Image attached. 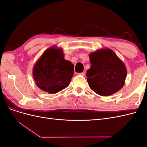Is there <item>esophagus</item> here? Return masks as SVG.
Here are the masks:
<instances>
[{
    "instance_id": "esophagus-1",
    "label": "esophagus",
    "mask_w": 147,
    "mask_h": 147,
    "mask_svg": "<svg viewBox=\"0 0 147 147\" xmlns=\"http://www.w3.org/2000/svg\"><path fill=\"white\" fill-rule=\"evenodd\" d=\"M78 74L80 75H82V76H85V73H84V72L79 73V74Z\"/></svg>"
}]
</instances>
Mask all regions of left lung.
Instances as JSON below:
<instances>
[{"label":"left lung","mask_w":147,"mask_h":147,"mask_svg":"<svg viewBox=\"0 0 147 147\" xmlns=\"http://www.w3.org/2000/svg\"><path fill=\"white\" fill-rule=\"evenodd\" d=\"M91 67L86 72L91 90L102 96L112 95L124 84L127 75L125 65L110 49H100L90 55Z\"/></svg>","instance_id":"obj_1"}]
</instances>
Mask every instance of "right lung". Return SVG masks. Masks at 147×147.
<instances>
[{
    "instance_id": "right-lung-1",
    "label": "right lung",
    "mask_w": 147,
    "mask_h": 147,
    "mask_svg": "<svg viewBox=\"0 0 147 147\" xmlns=\"http://www.w3.org/2000/svg\"><path fill=\"white\" fill-rule=\"evenodd\" d=\"M74 65L64 59L63 50L48 48L35 64L33 77L37 85L50 94H55L69 86L74 76Z\"/></svg>"
}]
</instances>
